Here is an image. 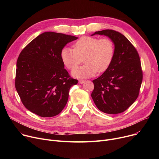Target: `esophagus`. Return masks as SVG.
<instances>
[{"instance_id": "obj_1", "label": "esophagus", "mask_w": 159, "mask_h": 159, "mask_svg": "<svg viewBox=\"0 0 159 159\" xmlns=\"http://www.w3.org/2000/svg\"><path fill=\"white\" fill-rule=\"evenodd\" d=\"M86 82V80H79V82L80 83V84H83V83H84Z\"/></svg>"}]
</instances>
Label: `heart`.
<instances>
[{
  "label": "heart",
  "instance_id": "b5f03b06",
  "mask_svg": "<svg viewBox=\"0 0 159 159\" xmlns=\"http://www.w3.org/2000/svg\"><path fill=\"white\" fill-rule=\"evenodd\" d=\"M112 40L108 38L99 39L93 37H82L75 42L74 49L64 47L61 49V58L68 69H73L84 57L85 64L73 69L71 74L77 78L93 77L98 71H105L109 68L114 56Z\"/></svg>",
  "mask_w": 159,
  "mask_h": 159
}]
</instances>
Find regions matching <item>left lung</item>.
I'll return each mask as SVG.
<instances>
[{
  "mask_svg": "<svg viewBox=\"0 0 159 159\" xmlns=\"http://www.w3.org/2000/svg\"><path fill=\"white\" fill-rule=\"evenodd\" d=\"M105 35L113 43V61L103 74L93 80L91 93L98 109L105 113L116 114L125 110L137 98L143 81V71L138 52L120 33L111 30L95 32Z\"/></svg>",
  "mask_w": 159,
  "mask_h": 159,
  "instance_id": "obj_1",
  "label": "left lung"
}]
</instances>
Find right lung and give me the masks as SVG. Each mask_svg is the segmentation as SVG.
I'll use <instances>...</instances> for the list:
<instances>
[{
    "mask_svg": "<svg viewBox=\"0 0 159 159\" xmlns=\"http://www.w3.org/2000/svg\"><path fill=\"white\" fill-rule=\"evenodd\" d=\"M78 37L44 32L25 47L16 62L15 88L26 108L42 117L59 114L67 104L70 78L61 60V49Z\"/></svg>",
    "mask_w": 159,
    "mask_h": 159,
    "instance_id": "1",
    "label": "right lung"
}]
</instances>
